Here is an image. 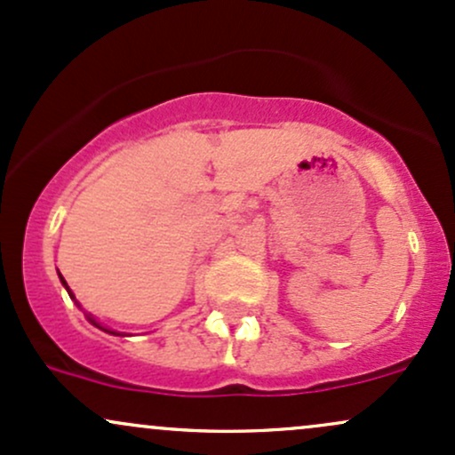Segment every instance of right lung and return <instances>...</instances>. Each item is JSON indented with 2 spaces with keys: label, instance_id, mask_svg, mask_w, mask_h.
Segmentation results:
<instances>
[{
  "label": "right lung",
  "instance_id": "1",
  "mask_svg": "<svg viewBox=\"0 0 455 455\" xmlns=\"http://www.w3.org/2000/svg\"><path fill=\"white\" fill-rule=\"evenodd\" d=\"M58 276H60V283H62V284H64V289H67V291H68V296H71V300H75V293L71 291V287H68L67 281H64V276H62V274L58 272ZM75 304H77V307H79V302H77V300H75ZM86 319H88L90 323H92V326H97L99 331H103V332H109V334H116V337H124L123 332H116V331H112V328H108V326H103V323H99L97 319H94L92 315H90V313H86Z\"/></svg>",
  "mask_w": 455,
  "mask_h": 455
}]
</instances>
